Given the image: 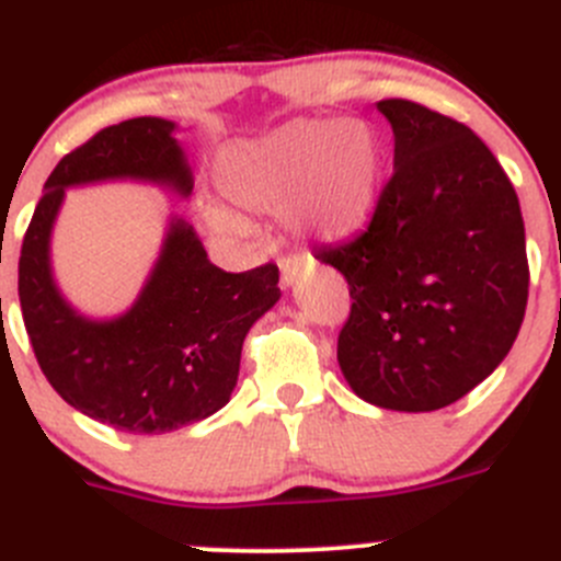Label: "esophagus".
Returning <instances> with one entry per match:
<instances>
[{
	"instance_id": "esophagus-1",
	"label": "esophagus",
	"mask_w": 561,
	"mask_h": 561,
	"mask_svg": "<svg viewBox=\"0 0 561 561\" xmlns=\"http://www.w3.org/2000/svg\"><path fill=\"white\" fill-rule=\"evenodd\" d=\"M312 263L310 254H287L279 260V271H282V285H293L296 276Z\"/></svg>"
}]
</instances>
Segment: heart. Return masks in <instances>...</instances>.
Instances as JSON below:
<instances>
[{
	"label": "heart",
	"instance_id": "obj_1",
	"mask_svg": "<svg viewBox=\"0 0 561 561\" xmlns=\"http://www.w3.org/2000/svg\"><path fill=\"white\" fill-rule=\"evenodd\" d=\"M218 185L249 213H287L296 232L348 238L370 221L379 202L381 149L365 124L293 122L227 151ZM209 224L224 234H245V221L232 209H209Z\"/></svg>",
	"mask_w": 561,
	"mask_h": 561
}]
</instances>
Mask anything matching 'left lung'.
I'll use <instances>...</instances> for the list:
<instances>
[{
	"instance_id": "8db88e82",
	"label": "left lung",
	"mask_w": 561,
	"mask_h": 561,
	"mask_svg": "<svg viewBox=\"0 0 561 561\" xmlns=\"http://www.w3.org/2000/svg\"><path fill=\"white\" fill-rule=\"evenodd\" d=\"M392 176L357 238L316 249L348 282L337 363L359 399L432 412L510 354L528 301L526 229L501 162L465 124L407 99L376 102Z\"/></svg>"
}]
</instances>
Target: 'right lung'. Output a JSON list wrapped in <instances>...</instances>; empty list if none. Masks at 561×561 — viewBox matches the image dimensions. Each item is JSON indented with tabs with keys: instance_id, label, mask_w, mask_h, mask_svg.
<instances>
[{
	"instance_id": "add662e5",
	"label": "right lung",
	"mask_w": 561,
	"mask_h": 561,
	"mask_svg": "<svg viewBox=\"0 0 561 561\" xmlns=\"http://www.w3.org/2000/svg\"><path fill=\"white\" fill-rule=\"evenodd\" d=\"M174 122L129 118L62 157L44 185L19 256V301L35 359L82 415L129 434H162L221 410L238 385L249 329L279 301V268L227 274L171 218L154 271L124 316L93 321L57 290L49 238L66 187L140 180L191 196L193 174Z\"/></svg>"
}]
</instances>
